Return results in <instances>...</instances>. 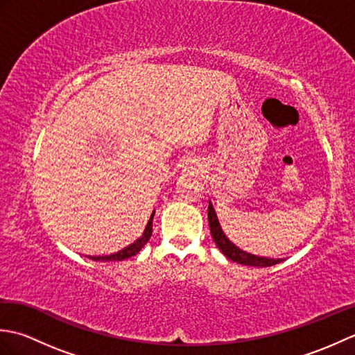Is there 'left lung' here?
<instances>
[{"instance_id":"8db88e82","label":"left lung","mask_w":355,"mask_h":355,"mask_svg":"<svg viewBox=\"0 0 355 355\" xmlns=\"http://www.w3.org/2000/svg\"><path fill=\"white\" fill-rule=\"evenodd\" d=\"M207 218H209L210 233H212L215 244L224 253L225 258H229L233 262L243 263V266H250V267H271V266H275V263H279L282 261V259H268V258H262V256H254L250 253H245L241 250V248H238L235 244H232L227 239V236L224 235V232L221 230V225H220V223H218L216 214L210 202H209Z\"/></svg>"}]
</instances>
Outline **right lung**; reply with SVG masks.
<instances>
[{"mask_svg": "<svg viewBox=\"0 0 355 355\" xmlns=\"http://www.w3.org/2000/svg\"><path fill=\"white\" fill-rule=\"evenodd\" d=\"M153 218H154V214L150 215V220L148 221V225L145 232H143L141 238H139L135 243H132L131 245H128L126 248H123V250H120L117 253H112V254H107V256H88L89 259L93 261H123V259H128L131 258V256L137 254L143 247H145V244L149 241L150 235H153Z\"/></svg>", "mask_w": 355, "mask_h": 355, "instance_id": "obj_1", "label": "right lung"}]
</instances>
